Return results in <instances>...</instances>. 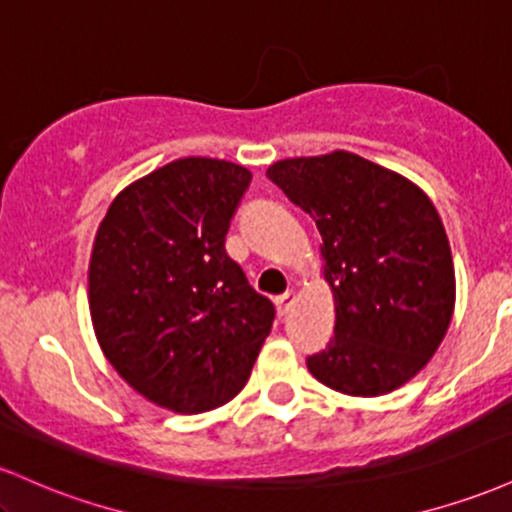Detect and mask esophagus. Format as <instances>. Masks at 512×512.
Here are the masks:
<instances>
[{
  "label": "esophagus",
  "instance_id": "1",
  "mask_svg": "<svg viewBox=\"0 0 512 512\" xmlns=\"http://www.w3.org/2000/svg\"><path fill=\"white\" fill-rule=\"evenodd\" d=\"M293 303H296V293L293 291H286L284 296L276 298V310H279V315L289 313V310L293 308Z\"/></svg>",
  "mask_w": 512,
  "mask_h": 512
}]
</instances>
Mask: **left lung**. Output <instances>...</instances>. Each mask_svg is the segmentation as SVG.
Segmentation results:
<instances>
[{
    "label": "left lung",
    "mask_w": 512,
    "mask_h": 512,
    "mask_svg": "<svg viewBox=\"0 0 512 512\" xmlns=\"http://www.w3.org/2000/svg\"><path fill=\"white\" fill-rule=\"evenodd\" d=\"M267 178L315 221L334 337L308 358L315 380L351 397L409 383L455 310V267L438 209L409 178L351 151L284 158Z\"/></svg>",
    "instance_id": "1"
}]
</instances>
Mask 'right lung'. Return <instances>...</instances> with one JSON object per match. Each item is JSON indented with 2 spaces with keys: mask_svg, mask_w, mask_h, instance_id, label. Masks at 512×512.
Returning <instances> with one entry per match:
<instances>
[{
  "mask_svg": "<svg viewBox=\"0 0 512 512\" xmlns=\"http://www.w3.org/2000/svg\"><path fill=\"white\" fill-rule=\"evenodd\" d=\"M252 173L187 156L113 199L88 262V310L105 358L158 407L199 414L243 390L274 305L226 255Z\"/></svg>",
  "mask_w": 512,
  "mask_h": 512,
  "instance_id": "obj_1",
  "label": "right lung"
}]
</instances>
